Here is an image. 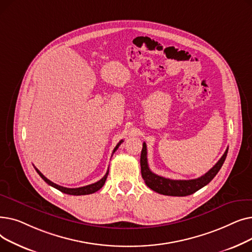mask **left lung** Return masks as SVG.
<instances>
[{"instance_id":"obj_1","label":"left lung","mask_w":252,"mask_h":252,"mask_svg":"<svg viewBox=\"0 0 252 252\" xmlns=\"http://www.w3.org/2000/svg\"><path fill=\"white\" fill-rule=\"evenodd\" d=\"M228 154V148L224 151L223 155L220 157V159L215 164L213 168H210L207 173L200 178L194 180H170L163 177L158 176L150 170L147 161V147L146 143H143V148L141 152V174L147 186L162 195L167 196H188L204 186L213 180L216 175L219 173L221 165L224 162Z\"/></svg>"}]
</instances>
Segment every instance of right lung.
<instances>
[{"label": "right lung", "mask_w": 252, "mask_h": 252, "mask_svg": "<svg viewBox=\"0 0 252 252\" xmlns=\"http://www.w3.org/2000/svg\"><path fill=\"white\" fill-rule=\"evenodd\" d=\"M124 141L122 140L121 142H119L116 146H115V148H114V150H113V153L117 150V148L119 147V145H121L122 143H123ZM35 168V167H34ZM35 170H36V173L39 175V177H41L48 185H50V186H52V187H54L55 189H57V190H59V191H61V192H63V193H65V194H69V195H75V196H78V195H88V194H93V193H95V192H97L98 190H100L102 187H103V185L105 184V181H106V179H107V176H108V173H109V168L107 169V173L105 174V176L100 180V181H98V182H96V183H94V184H91V185H88V186H85V187H79V188H66V187H62V186H59V185H57V184H55V183H53V182H51L50 180H48L42 173L41 171H39L37 168H35Z\"/></svg>", "instance_id": "obj_1"}]
</instances>
